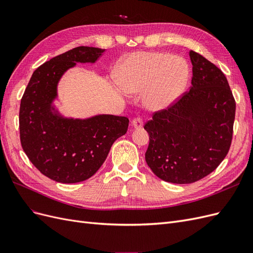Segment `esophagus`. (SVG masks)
<instances>
[{"instance_id":"34e87169","label":"esophagus","mask_w":253,"mask_h":253,"mask_svg":"<svg viewBox=\"0 0 253 253\" xmlns=\"http://www.w3.org/2000/svg\"><path fill=\"white\" fill-rule=\"evenodd\" d=\"M132 126L134 128H141L143 126V121L141 118H135L132 121Z\"/></svg>"}]
</instances>
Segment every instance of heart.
Returning a JSON list of instances; mask_svg holds the SVG:
<instances>
[{
  "instance_id": "heart-1",
  "label": "heart",
  "mask_w": 253,
  "mask_h": 253,
  "mask_svg": "<svg viewBox=\"0 0 253 253\" xmlns=\"http://www.w3.org/2000/svg\"><path fill=\"white\" fill-rule=\"evenodd\" d=\"M190 79L185 59L163 51H136L120 61L115 71L117 85L128 95H144L145 106L162 112L178 100Z\"/></svg>"
}]
</instances>
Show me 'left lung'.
<instances>
[{
  "label": "left lung",
  "mask_w": 253,
  "mask_h": 253,
  "mask_svg": "<svg viewBox=\"0 0 253 253\" xmlns=\"http://www.w3.org/2000/svg\"><path fill=\"white\" fill-rule=\"evenodd\" d=\"M190 90L172 108L155 113L145 162L157 177L191 183L216 169L230 149L235 101L226 76L193 50Z\"/></svg>",
  "instance_id": "8db88e82"
}]
</instances>
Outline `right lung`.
<instances>
[{
    "mask_svg": "<svg viewBox=\"0 0 253 253\" xmlns=\"http://www.w3.org/2000/svg\"><path fill=\"white\" fill-rule=\"evenodd\" d=\"M105 49L79 46L50 59L34 72L20 105L22 148L42 174L57 182L91 177L112 144L127 131L128 119L114 115L74 118L61 113L58 85L77 63H95Z\"/></svg>",
    "mask_w": 253,
    "mask_h": 253,
    "instance_id": "right-lung-1",
    "label": "right lung"
}]
</instances>
